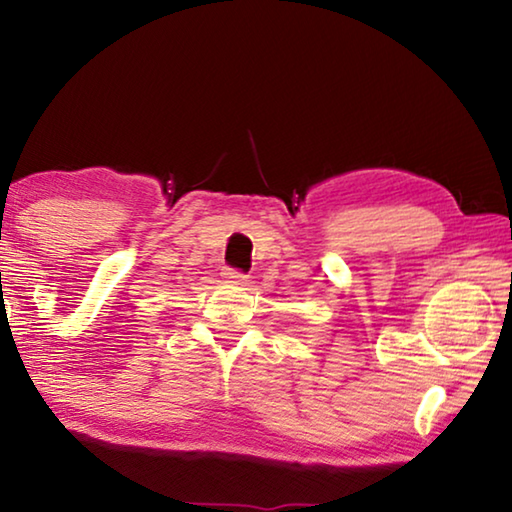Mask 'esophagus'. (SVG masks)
Wrapping results in <instances>:
<instances>
[{
    "instance_id": "1",
    "label": "esophagus",
    "mask_w": 512,
    "mask_h": 512,
    "mask_svg": "<svg viewBox=\"0 0 512 512\" xmlns=\"http://www.w3.org/2000/svg\"><path fill=\"white\" fill-rule=\"evenodd\" d=\"M223 277L228 282H235V284H246L248 282V275L237 271V268H223Z\"/></svg>"
}]
</instances>
